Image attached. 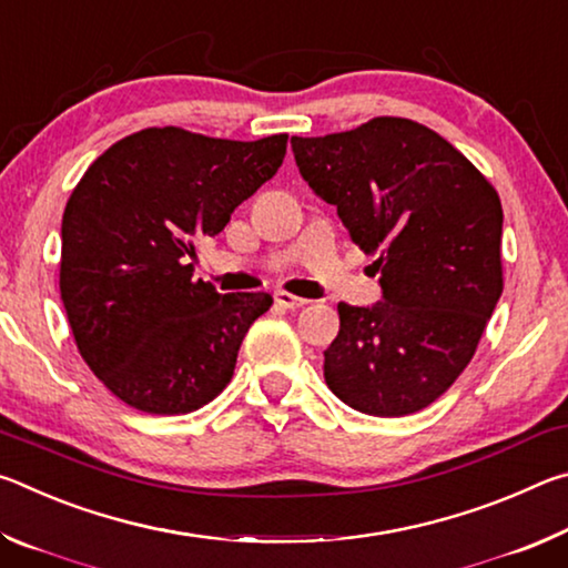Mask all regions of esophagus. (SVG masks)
Masks as SVG:
<instances>
[{
  "instance_id": "34e87169",
  "label": "esophagus",
  "mask_w": 568,
  "mask_h": 568,
  "mask_svg": "<svg viewBox=\"0 0 568 568\" xmlns=\"http://www.w3.org/2000/svg\"><path fill=\"white\" fill-rule=\"evenodd\" d=\"M275 303L285 307V311H295V307H303L307 301H305V297H297V295L287 293V291H275Z\"/></svg>"
}]
</instances>
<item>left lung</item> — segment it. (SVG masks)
Instances as JSON below:
<instances>
[{
	"instance_id": "obj_1",
	"label": "left lung",
	"mask_w": 568,
	"mask_h": 568,
	"mask_svg": "<svg viewBox=\"0 0 568 568\" xmlns=\"http://www.w3.org/2000/svg\"><path fill=\"white\" fill-rule=\"evenodd\" d=\"M303 180L378 253L383 301L338 303L325 383L368 416H408L454 386L504 291L496 187L466 155L406 118L293 138Z\"/></svg>"
}]
</instances>
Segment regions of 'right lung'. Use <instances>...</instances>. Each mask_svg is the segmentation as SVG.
<instances>
[{"mask_svg":"<svg viewBox=\"0 0 568 568\" xmlns=\"http://www.w3.org/2000/svg\"><path fill=\"white\" fill-rule=\"evenodd\" d=\"M287 134L255 142L148 128L102 152L62 217L60 293L77 351L112 396L152 416L217 398L267 293L192 281L203 237L283 165Z\"/></svg>","mask_w":568,"mask_h":568,"instance_id":"1","label":"right lung"}]
</instances>
